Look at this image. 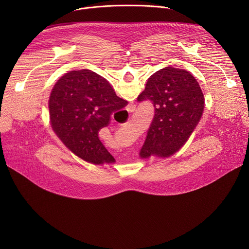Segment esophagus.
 <instances>
[{
	"mask_svg": "<svg viewBox=\"0 0 249 249\" xmlns=\"http://www.w3.org/2000/svg\"><path fill=\"white\" fill-rule=\"evenodd\" d=\"M136 110V105L134 103H130L127 106V111L128 112H134Z\"/></svg>",
	"mask_w": 249,
	"mask_h": 249,
	"instance_id": "esophagus-1",
	"label": "esophagus"
}]
</instances>
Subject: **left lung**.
Masks as SVG:
<instances>
[{
	"label": "left lung",
	"mask_w": 249,
	"mask_h": 249,
	"mask_svg": "<svg viewBox=\"0 0 249 249\" xmlns=\"http://www.w3.org/2000/svg\"><path fill=\"white\" fill-rule=\"evenodd\" d=\"M151 101L155 116L140 157L167 158L186 143L204 111V95L195 78L185 70L163 68L152 75L137 99Z\"/></svg>",
	"instance_id": "8db88e82"
}]
</instances>
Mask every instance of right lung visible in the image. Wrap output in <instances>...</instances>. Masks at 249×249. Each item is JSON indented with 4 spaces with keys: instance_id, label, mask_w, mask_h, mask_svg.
I'll use <instances>...</instances> for the list:
<instances>
[{
    "instance_id": "obj_1",
    "label": "right lung",
    "mask_w": 249,
    "mask_h": 249,
    "mask_svg": "<svg viewBox=\"0 0 249 249\" xmlns=\"http://www.w3.org/2000/svg\"><path fill=\"white\" fill-rule=\"evenodd\" d=\"M127 103L92 71H71L51 91V125L64 145L82 160L94 164L111 163L115 160L101 143L98 132L108 126L111 114Z\"/></svg>"
}]
</instances>
